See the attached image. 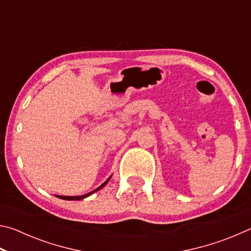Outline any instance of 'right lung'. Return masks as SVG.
Masks as SVG:
<instances>
[{
	"mask_svg": "<svg viewBox=\"0 0 251 251\" xmlns=\"http://www.w3.org/2000/svg\"><path fill=\"white\" fill-rule=\"evenodd\" d=\"M108 180H109V178H108V179L106 180L105 182H103V184H101L100 187H97V188H96L95 190H93V192L88 193V194H86V195H83V196H58V197L62 198V199H65V201H80V199H83V198H85V197L90 196V195H92L93 193H95V192H97V190H100V188H103V187H104L106 184H107Z\"/></svg>",
	"mask_w": 251,
	"mask_h": 251,
	"instance_id": "1",
	"label": "right lung"
}]
</instances>
